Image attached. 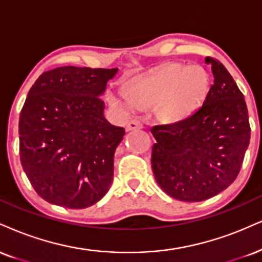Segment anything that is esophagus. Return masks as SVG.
Listing matches in <instances>:
<instances>
[{
    "label": "esophagus",
    "instance_id": "34e87169",
    "mask_svg": "<svg viewBox=\"0 0 262 262\" xmlns=\"http://www.w3.org/2000/svg\"><path fill=\"white\" fill-rule=\"evenodd\" d=\"M141 128H143V123H141L139 119H132V121L127 124V130H135V129Z\"/></svg>",
    "mask_w": 262,
    "mask_h": 262
}]
</instances>
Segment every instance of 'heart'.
<instances>
[{"label": "heart", "mask_w": 262, "mask_h": 262, "mask_svg": "<svg viewBox=\"0 0 262 262\" xmlns=\"http://www.w3.org/2000/svg\"><path fill=\"white\" fill-rule=\"evenodd\" d=\"M209 91V75L200 66L169 63L156 73L134 81L129 96H111L115 105L129 108L155 106L157 118L173 123L191 115L201 105Z\"/></svg>", "instance_id": "obj_1"}]
</instances>
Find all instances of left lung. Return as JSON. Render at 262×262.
<instances>
[{
    "label": "left lung",
    "mask_w": 262,
    "mask_h": 262,
    "mask_svg": "<svg viewBox=\"0 0 262 262\" xmlns=\"http://www.w3.org/2000/svg\"><path fill=\"white\" fill-rule=\"evenodd\" d=\"M204 103L182 121L151 127L156 139L151 167L157 184L173 199L207 200L235 181L250 141L244 95L219 59Z\"/></svg>",
    "instance_id": "left-lung-1"
}]
</instances>
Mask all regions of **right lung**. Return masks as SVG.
Returning <instances> with one entry per match:
<instances>
[{"label":"right lung","mask_w":262,"mask_h":262,"mask_svg":"<svg viewBox=\"0 0 262 262\" xmlns=\"http://www.w3.org/2000/svg\"><path fill=\"white\" fill-rule=\"evenodd\" d=\"M117 68L58 67L30 88L19 117V155L37 195L68 209L102 199L124 128L103 117L101 95Z\"/></svg>","instance_id":"1"}]
</instances>
